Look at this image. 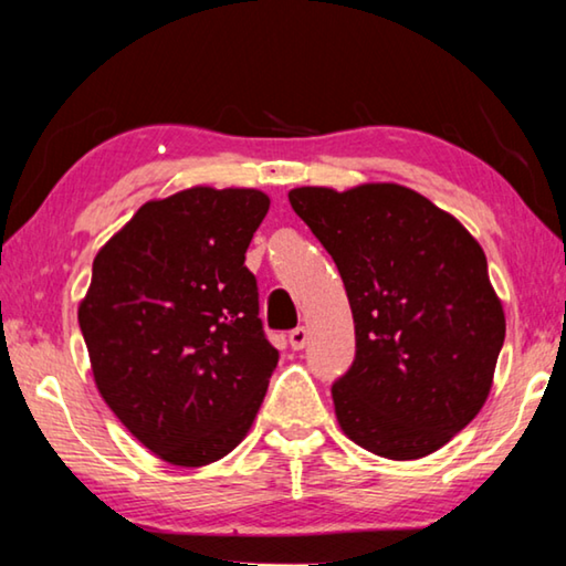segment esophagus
Instances as JSON below:
<instances>
[{
	"label": "esophagus",
	"mask_w": 566,
	"mask_h": 566,
	"mask_svg": "<svg viewBox=\"0 0 566 566\" xmlns=\"http://www.w3.org/2000/svg\"><path fill=\"white\" fill-rule=\"evenodd\" d=\"M307 340H310V333H307V327H294V331H290V345L294 350H302L307 345Z\"/></svg>",
	"instance_id": "obj_1"
}]
</instances>
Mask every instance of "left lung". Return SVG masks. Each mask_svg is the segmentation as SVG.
I'll return each instance as SVG.
<instances>
[{
	"mask_svg": "<svg viewBox=\"0 0 566 566\" xmlns=\"http://www.w3.org/2000/svg\"><path fill=\"white\" fill-rule=\"evenodd\" d=\"M290 202L333 256L356 323V358L333 384L340 429L389 460L440 450L485 403L505 337L480 243L394 182L297 188Z\"/></svg>",
	"mask_w": 566,
	"mask_h": 566,
	"instance_id": "obj_1",
	"label": "left lung"
}]
</instances>
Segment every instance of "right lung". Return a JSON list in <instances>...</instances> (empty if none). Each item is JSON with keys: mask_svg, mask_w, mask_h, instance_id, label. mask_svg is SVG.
<instances>
[{"mask_svg": "<svg viewBox=\"0 0 566 566\" xmlns=\"http://www.w3.org/2000/svg\"><path fill=\"white\" fill-rule=\"evenodd\" d=\"M266 210L261 190L190 188L145 202L94 259L78 325L96 386L172 465L229 454L280 360L243 264Z\"/></svg>", "mask_w": 566, "mask_h": 566, "instance_id": "1", "label": "right lung"}]
</instances>
